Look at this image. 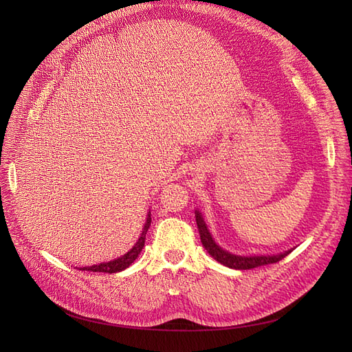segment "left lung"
Listing matches in <instances>:
<instances>
[{
  "instance_id": "obj_1",
  "label": "left lung",
  "mask_w": 352,
  "mask_h": 352,
  "mask_svg": "<svg viewBox=\"0 0 352 352\" xmlns=\"http://www.w3.org/2000/svg\"><path fill=\"white\" fill-rule=\"evenodd\" d=\"M195 220H197V226H198V230H199L201 242H202V245H204V248L207 250V252L211 255L212 258L217 260L219 263H221L223 265H226V267H230V269L250 270V269L260 267V265L278 263L282 258H285L286 255L292 251V250H289V251L280 252L278 255H250V257H245V255L230 254L229 251L219 247L216 241L212 239L210 230L207 229L206 221H204V219H202L201 212L198 210H195Z\"/></svg>"
}]
</instances>
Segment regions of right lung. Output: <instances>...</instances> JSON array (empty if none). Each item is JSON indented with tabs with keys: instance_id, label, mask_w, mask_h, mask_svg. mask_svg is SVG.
I'll list each match as a JSON object with an SVG mask.
<instances>
[{
	"instance_id": "1",
	"label": "right lung",
	"mask_w": 352,
	"mask_h": 352,
	"mask_svg": "<svg viewBox=\"0 0 352 352\" xmlns=\"http://www.w3.org/2000/svg\"><path fill=\"white\" fill-rule=\"evenodd\" d=\"M151 226V212H148L146 216V221L144 225L142 233L138 242L133 245L131 251H127L122 257L116 258L113 261H107V263H100V264H95V265H88V267H80L79 270H87V272H101V273H117V272H122L124 269L129 267V265L136 260L138 255L141 254L144 245H145V235L148 232V228Z\"/></svg>"
}]
</instances>
